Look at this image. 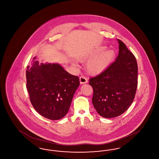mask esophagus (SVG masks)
Masks as SVG:
<instances>
[{
    "label": "esophagus",
    "instance_id": "1",
    "mask_svg": "<svg viewBox=\"0 0 159 159\" xmlns=\"http://www.w3.org/2000/svg\"><path fill=\"white\" fill-rule=\"evenodd\" d=\"M79 79H80V84H83V83H86L88 82V79L86 77H84V76H80Z\"/></svg>",
    "mask_w": 159,
    "mask_h": 159
}]
</instances>
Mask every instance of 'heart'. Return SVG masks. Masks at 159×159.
I'll return each mask as SVG.
<instances>
[{"instance_id": "1", "label": "heart", "mask_w": 159, "mask_h": 159, "mask_svg": "<svg viewBox=\"0 0 159 159\" xmlns=\"http://www.w3.org/2000/svg\"><path fill=\"white\" fill-rule=\"evenodd\" d=\"M107 47L101 46L87 56L89 59L86 66L88 72L93 75L102 73L113 61L116 53L113 49L106 50Z\"/></svg>"}]
</instances>
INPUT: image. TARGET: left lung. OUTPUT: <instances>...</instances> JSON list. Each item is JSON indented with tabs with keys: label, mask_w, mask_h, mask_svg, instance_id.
Segmentation results:
<instances>
[{
	"label": "left lung",
	"mask_w": 159,
	"mask_h": 159,
	"mask_svg": "<svg viewBox=\"0 0 159 159\" xmlns=\"http://www.w3.org/2000/svg\"><path fill=\"white\" fill-rule=\"evenodd\" d=\"M119 55L108 68L91 77L92 104L97 113L113 118L126 111L135 98L138 86V65L134 55L119 39Z\"/></svg>",
	"instance_id": "left-lung-1"
}]
</instances>
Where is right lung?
<instances>
[{
  "instance_id": "1",
  "label": "right lung",
  "mask_w": 159,
  "mask_h": 159,
  "mask_svg": "<svg viewBox=\"0 0 159 159\" xmlns=\"http://www.w3.org/2000/svg\"><path fill=\"white\" fill-rule=\"evenodd\" d=\"M26 79L31 103L38 113L53 120L67 114L80 84L79 77L70 75L58 64L34 61L27 67Z\"/></svg>"
}]
</instances>
